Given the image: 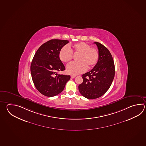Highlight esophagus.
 <instances>
[{
  "mask_svg": "<svg viewBox=\"0 0 146 146\" xmlns=\"http://www.w3.org/2000/svg\"><path fill=\"white\" fill-rule=\"evenodd\" d=\"M75 77H76L75 75H71V78H75Z\"/></svg>",
  "mask_w": 146,
  "mask_h": 146,
  "instance_id": "esophagus-1",
  "label": "esophagus"
}]
</instances>
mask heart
Returning a JSON list of instances; mask_svg holds the SVG:
<instances>
[{"instance_id": "1", "label": "heart", "mask_w": 146, "mask_h": 146, "mask_svg": "<svg viewBox=\"0 0 146 146\" xmlns=\"http://www.w3.org/2000/svg\"><path fill=\"white\" fill-rule=\"evenodd\" d=\"M75 54H79L77 58L78 62L70 63L66 66V72L71 75L83 73L87 68L95 66L99 58V51L96 48L90 47V46L84 42H80L72 46ZM59 57L61 61L68 62L71 61L73 54L70 48L68 46L63 47L59 51Z\"/></svg>"}]
</instances>
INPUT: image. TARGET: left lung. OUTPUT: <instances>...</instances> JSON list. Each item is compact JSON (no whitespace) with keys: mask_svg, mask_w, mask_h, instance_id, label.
Returning a JSON list of instances; mask_svg holds the SVG:
<instances>
[{"mask_svg":"<svg viewBox=\"0 0 146 146\" xmlns=\"http://www.w3.org/2000/svg\"><path fill=\"white\" fill-rule=\"evenodd\" d=\"M94 43L98 49V61L91 71L82 75L83 82L78 86L80 94L89 99L104 95L111 86L115 74L114 61L109 50L98 42Z\"/></svg>","mask_w":146,"mask_h":146,"instance_id":"8db88e82","label":"left lung"}]
</instances>
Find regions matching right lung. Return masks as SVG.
<instances>
[{"instance_id": "1", "label": "right lung", "mask_w": 146, "mask_h": 146, "mask_svg": "<svg viewBox=\"0 0 146 146\" xmlns=\"http://www.w3.org/2000/svg\"><path fill=\"white\" fill-rule=\"evenodd\" d=\"M68 42L67 40L51 39L39 48L33 57L31 64L32 80L43 95L54 97L59 94L70 79V75L57 74L66 69L59 53Z\"/></svg>"}]
</instances>
